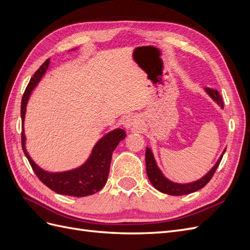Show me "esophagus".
Instances as JSON below:
<instances>
[{
  "mask_svg": "<svg viewBox=\"0 0 250 250\" xmlns=\"http://www.w3.org/2000/svg\"><path fill=\"white\" fill-rule=\"evenodd\" d=\"M137 120L135 119H133L132 117H129V118H127L126 120H125V127L126 128H130V127H134L135 125H137Z\"/></svg>",
  "mask_w": 250,
  "mask_h": 250,
  "instance_id": "obj_1",
  "label": "esophagus"
}]
</instances>
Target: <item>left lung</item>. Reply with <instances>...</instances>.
I'll list each match as a JSON object with an SVG mask.
<instances>
[{
	"instance_id": "obj_1",
	"label": "left lung",
	"mask_w": 250,
	"mask_h": 250,
	"mask_svg": "<svg viewBox=\"0 0 250 250\" xmlns=\"http://www.w3.org/2000/svg\"><path fill=\"white\" fill-rule=\"evenodd\" d=\"M206 92L208 94V96L213 99L218 105H220L221 108H223V101L221 96L219 95L218 90L213 89V88H204ZM225 150L222 152L221 156L219 157V160L215 164V166L211 168L206 175L201 177L200 179L193 181V183H188V184H177V183H173L170 179L166 177L160 168L157 167L156 162L154 160V156L152 151L150 150V148H146V155H145V160H146V172L148 178L150 180V183L152 184V186L162 193L168 194V195H173V196H180V195H187V194H191L193 192H196L202 188L204 186H206L210 178L213 177L214 173L216 172L219 164H220L223 154L225 153Z\"/></svg>"
}]
</instances>
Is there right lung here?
Masks as SVG:
<instances>
[{
    "label": "right lung",
    "instance_id": "obj_1",
    "mask_svg": "<svg viewBox=\"0 0 250 250\" xmlns=\"http://www.w3.org/2000/svg\"><path fill=\"white\" fill-rule=\"evenodd\" d=\"M50 64V59H47L37 70L33 77L30 79L25 93L21 98V148L31 167L36 174V176L43 185H46L52 191L57 194L73 196V197H84V196L93 195L99 192L107 181L111 156L113 150L119 145V143L124 140L126 133L123 129H117L105 134L102 139L97 142L94 146L87 161L81 165L80 167L64 171V172H48L39 167L29 156L26 150V137L24 133V121L26 106L31 95L44 73L47 72Z\"/></svg>",
    "mask_w": 250,
    "mask_h": 250
}]
</instances>
